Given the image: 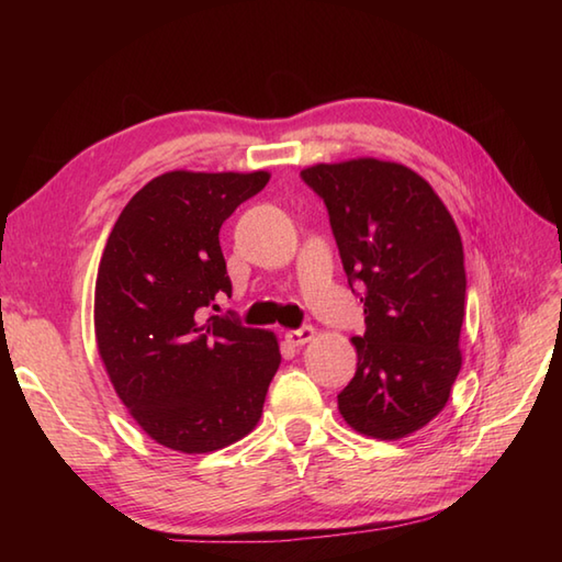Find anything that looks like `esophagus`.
Wrapping results in <instances>:
<instances>
[{
	"mask_svg": "<svg viewBox=\"0 0 562 562\" xmlns=\"http://www.w3.org/2000/svg\"><path fill=\"white\" fill-rule=\"evenodd\" d=\"M314 336H316V328L314 326H302V328H296V330L284 333V340H288L292 348H302V345H306Z\"/></svg>",
	"mask_w": 562,
	"mask_h": 562,
	"instance_id": "obj_1",
	"label": "esophagus"
}]
</instances>
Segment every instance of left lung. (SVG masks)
Wrapping results in <instances>:
<instances>
[{"instance_id":"obj_1","label":"left lung","mask_w":562,"mask_h":562,"mask_svg":"<svg viewBox=\"0 0 562 562\" xmlns=\"http://www.w3.org/2000/svg\"><path fill=\"white\" fill-rule=\"evenodd\" d=\"M302 178L326 202L342 270L362 290L367 330L352 338L357 372L338 393V411L360 435L408 437L445 408L461 369L457 224L432 186L403 164H316Z\"/></svg>"}]
</instances>
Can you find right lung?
<instances>
[{"instance_id": "obj_1", "label": "right lung", "mask_w": 562, "mask_h": 562, "mask_svg": "<svg viewBox=\"0 0 562 562\" xmlns=\"http://www.w3.org/2000/svg\"><path fill=\"white\" fill-rule=\"evenodd\" d=\"M268 181V171L161 173L105 241L93 300L99 355L130 415L169 449L229 447L262 415L278 338L207 308L232 294L222 224Z\"/></svg>"}]
</instances>
